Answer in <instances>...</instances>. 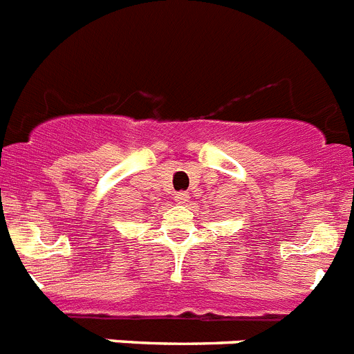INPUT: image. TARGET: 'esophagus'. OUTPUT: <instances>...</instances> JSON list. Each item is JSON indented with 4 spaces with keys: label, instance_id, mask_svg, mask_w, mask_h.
<instances>
[{
    "label": "esophagus",
    "instance_id": "34e87169",
    "mask_svg": "<svg viewBox=\"0 0 354 354\" xmlns=\"http://www.w3.org/2000/svg\"><path fill=\"white\" fill-rule=\"evenodd\" d=\"M175 202H177V204H187V202H189V193H177V195H175Z\"/></svg>",
    "mask_w": 354,
    "mask_h": 354
}]
</instances>
